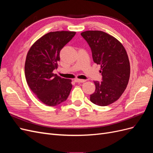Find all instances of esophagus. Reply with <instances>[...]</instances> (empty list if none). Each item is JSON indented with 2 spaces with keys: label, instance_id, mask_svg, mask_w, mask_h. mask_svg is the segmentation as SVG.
Instances as JSON below:
<instances>
[{
  "label": "esophagus",
  "instance_id": "1",
  "mask_svg": "<svg viewBox=\"0 0 153 153\" xmlns=\"http://www.w3.org/2000/svg\"><path fill=\"white\" fill-rule=\"evenodd\" d=\"M86 80H82V79H78V78H76L75 79V82H77V83H84L85 82Z\"/></svg>",
  "mask_w": 153,
  "mask_h": 153
}]
</instances>
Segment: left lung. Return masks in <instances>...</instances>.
Masks as SVG:
<instances>
[{"instance_id": "left-lung-1", "label": "left lung", "mask_w": 153, "mask_h": 153, "mask_svg": "<svg viewBox=\"0 0 153 153\" xmlns=\"http://www.w3.org/2000/svg\"><path fill=\"white\" fill-rule=\"evenodd\" d=\"M92 51L93 61L101 65L102 81H94L96 89L90 96L92 103L107 106L116 101L126 89L130 65L126 50L116 38L100 30L81 33Z\"/></svg>"}]
</instances>
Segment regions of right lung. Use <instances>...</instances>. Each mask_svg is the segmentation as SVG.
Wrapping results in <instances>:
<instances>
[{
    "label": "right lung",
    "mask_w": 153,
    "mask_h": 153,
    "mask_svg": "<svg viewBox=\"0 0 153 153\" xmlns=\"http://www.w3.org/2000/svg\"><path fill=\"white\" fill-rule=\"evenodd\" d=\"M75 32H50L32 45L25 63V75L30 89L41 102L55 106L65 101L72 88L71 80L53 73L57 69L60 51Z\"/></svg>",
    "instance_id": "right-lung-1"
}]
</instances>
